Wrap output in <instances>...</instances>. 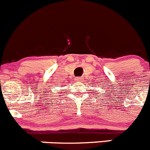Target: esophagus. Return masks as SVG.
<instances>
[{"mask_svg":"<svg viewBox=\"0 0 150 150\" xmlns=\"http://www.w3.org/2000/svg\"><path fill=\"white\" fill-rule=\"evenodd\" d=\"M75 81H78V82H80V81H82V79H81V77H78V78H76V79H75Z\"/></svg>","mask_w":150,"mask_h":150,"instance_id":"obj_1","label":"esophagus"}]
</instances>
